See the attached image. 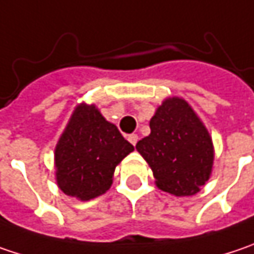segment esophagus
I'll list each match as a JSON object with an SVG mask.
<instances>
[{
  "mask_svg": "<svg viewBox=\"0 0 254 254\" xmlns=\"http://www.w3.org/2000/svg\"><path fill=\"white\" fill-rule=\"evenodd\" d=\"M138 139H139V138H138V135H136V133H132V135H129V136H127V141L130 142V143H132L133 146L136 145Z\"/></svg>",
  "mask_w": 254,
  "mask_h": 254,
  "instance_id": "34e87169",
  "label": "esophagus"
}]
</instances>
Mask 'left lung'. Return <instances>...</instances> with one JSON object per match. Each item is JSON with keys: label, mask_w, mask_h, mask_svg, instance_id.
<instances>
[{"label": "left lung", "mask_w": 254, "mask_h": 254, "mask_svg": "<svg viewBox=\"0 0 254 254\" xmlns=\"http://www.w3.org/2000/svg\"><path fill=\"white\" fill-rule=\"evenodd\" d=\"M151 133L136 143L149 164L158 188L170 194L194 195L210 178L214 151L205 127L186 100L171 97L157 109Z\"/></svg>", "instance_id": "8db88e82"}]
</instances>
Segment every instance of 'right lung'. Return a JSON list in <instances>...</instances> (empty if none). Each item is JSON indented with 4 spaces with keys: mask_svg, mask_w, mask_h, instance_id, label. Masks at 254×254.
I'll use <instances>...</instances> for the list:
<instances>
[{
    "mask_svg": "<svg viewBox=\"0 0 254 254\" xmlns=\"http://www.w3.org/2000/svg\"><path fill=\"white\" fill-rule=\"evenodd\" d=\"M132 151L93 105H80L56 146L57 184L70 197L92 200L109 190L116 165Z\"/></svg>",
    "mask_w": 254,
    "mask_h": 254,
    "instance_id": "obj_1",
    "label": "right lung"
}]
</instances>
